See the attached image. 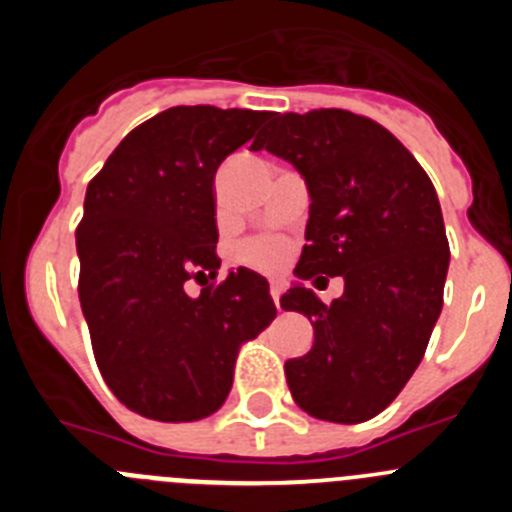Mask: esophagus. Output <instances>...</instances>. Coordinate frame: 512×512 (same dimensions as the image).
<instances>
[{"instance_id": "obj_1", "label": "esophagus", "mask_w": 512, "mask_h": 512, "mask_svg": "<svg viewBox=\"0 0 512 512\" xmlns=\"http://www.w3.org/2000/svg\"><path fill=\"white\" fill-rule=\"evenodd\" d=\"M279 297H282V287H279V284H271V300L277 302V307H279Z\"/></svg>"}]
</instances>
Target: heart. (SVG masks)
Segmentation results:
<instances>
[{
  "mask_svg": "<svg viewBox=\"0 0 512 512\" xmlns=\"http://www.w3.org/2000/svg\"><path fill=\"white\" fill-rule=\"evenodd\" d=\"M284 253H287V246L279 238L264 235V238H251L243 243L241 259L256 269H274L284 261Z\"/></svg>",
  "mask_w": 512,
  "mask_h": 512,
  "instance_id": "obj_1",
  "label": "heart"
}]
</instances>
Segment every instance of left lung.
Here are the masks:
<instances>
[{"mask_svg":"<svg viewBox=\"0 0 512 512\" xmlns=\"http://www.w3.org/2000/svg\"><path fill=\"white\" fill-rule=\"evenodd\" d=\"M305 176L310 220L295 274L343 277L330 305L292 287L315 343L284 364L307 415L364 423L408 384L443 307L449 241L436 189L413 153L379 122L348 110L274 115L253 140Z\"/></svg>","mask_w":512,"mask_h":512,"instance_id":"8db88e82","label":"left lung"}]
</instances>
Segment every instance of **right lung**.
I'll return each instance as SVG.
<instances>
[{
    "instance_id": "add662e5",
    "label": "right lung",
    "mask_w": 512,
    "mask_h": 512,
    "mask_svg": "<svg viewBox=\"0 0 512 512\" xmlns=\"http://www.w3.org/2000/svg\"><path fill=\"white\" fill-rule=\"evenodd\" d=\"M271 112L210 104L158 112L122 138L87 187L76 228L79 300L99 372L143 418L189 423L233 387L238 351L277 307L256 271L215 279V171Z\"/></svg>"
}]
</instances>
